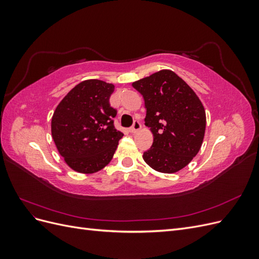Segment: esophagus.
<instances>
[{
    "label": "esophagus",
    "instance_id": "obj_1",
    "mask_svg": "<svg viewBox=\"0 0 259 259\" xmlns=\"http://www.w3.org/2000/svg\"><path fill=\"white\" fill-rule=\"evenodd\" d=\"M140 127H142V125H140V123L138 121H135L134 124H133V126L130 128V132L133 133V134H135V133H137L140 130Z\"/></svg>",
    "mask_w": 259,
    "mask_h": 259
}]
</instances>
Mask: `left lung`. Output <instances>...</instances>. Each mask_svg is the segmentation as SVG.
<instances>
[{
	"label": "left lung",
	"instance_id": "left-lung-1",
	"mask_svg": "<svg viewBox=\"0 0 259 259\" xmlns=\"http://www.w3.org/2000/svg\"><path fill=\"white\" fill-rule=\"evenodd\" d=\"M132 85L144 97L145 124L153 134V144L143 155L145 162L161 173H176L202 146L204 107L190 86L170 70H161Z\"/></svg>",
	"mask_w": 259,
	"mask_h": 259
}]
</instances>
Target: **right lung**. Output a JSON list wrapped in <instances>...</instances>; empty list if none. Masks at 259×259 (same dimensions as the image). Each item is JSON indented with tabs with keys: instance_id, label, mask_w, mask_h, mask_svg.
I'll return each mask as SVG.
<instances>
[{
	"instance_id": "obj_1",
	"label": "right lung",
	"mask_w": 259,
	"mask_h": 259,
	"mask_svg": "<svg viewBox=\"0 0 259 259\" xmlns=\"http://www.w3.org/2000/svg\"><path fill=\"white\" fill-rule=\"evenodd\" d=\"M114 85L86 80L70 91L52 117V136L58 152L73 170L93 174L111 161L123 137L116 131V110L109 104Z\"/></svg>"
}]
</instances>
